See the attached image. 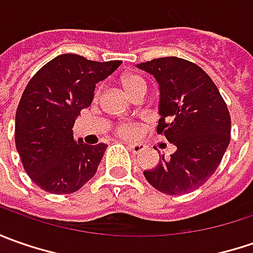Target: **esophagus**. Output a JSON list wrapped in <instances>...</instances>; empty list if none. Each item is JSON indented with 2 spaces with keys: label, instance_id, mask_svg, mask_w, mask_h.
<instances>
[{
  "label": "esophagus",
  "instance_id": "esophagus-1",
  "mask_svg": "<svg viewBox=\"0 0 253 253\" xmlns=\"http://www.w3.org/2000/svg\"><path fill=\"white\" fill-rule=\"evenodd\" d=\"M128 148L133 153H139V152L145 151V145H142V143H128Z\"/></svg>",
  "mask_w": 253,
  "mask_h": 253
}]
</instances>
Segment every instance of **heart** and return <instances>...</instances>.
<instances>
[{
	"label": "heart",
	"instance_id": "1",
	"mask_svg": "<svg viewBox=\"0 0 253 253\" xmlns=\"http://www.w3.org/2000/svg\"><path fill=\"white\" fill-rule=\"evenodd\" d=\"M121 85L125 92L135 98V97H143L146 94L148 85L146 82L138 74H125L121 77ZM95 97H98V90L95 91ZM115 133L122 138H131L135 133V126L129 122H121L115 126Z\"/></svg>",
	"mask_w": 253,
	"mask_h": 253
}]
</instances>
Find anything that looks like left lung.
Returning <instances> with one entry per match:
<instances>
[{
    "mask_svg": "<svg viewBox=\"0 0 253 253\" xmlns=\"http://www.w3.org/2000/svg\"><path fill=\"white\" fill-rule=\"evenodd\" d=\"M161 88L158 135L177 149L143 171L156 190L170 196L199 189L214 174L231 141V115L217 85L196 63L159 57L138 64Z\"/></svg>",
    "mask_w": 253,
    "mask_h": 253,
    "instance_id": "1",
    "label": "left lung"
}]
</instances>
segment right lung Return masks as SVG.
I'll list each match as a JSON object with an SVG mask.
<instances>
[{
    "mask_svg": "<svg viewBox=\"0 0 253 253\" xmlns=\"http://www.w3.org/2000/svg\"><path fill=\"white\" fill-rule=\"evenodd\" d=\"M121 63L60 54L29 80L16 108L15 145L25 171L42 190L70 194L95 174L107 145L74 141L73 125L90 107L95 84Z\"/></svg>",
    "mask_w": 253,
    "mask_h": 253,
    "instance_id": "add662e5",
    "label": "right lung"
}]
</instances>
